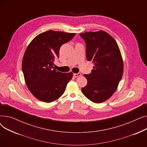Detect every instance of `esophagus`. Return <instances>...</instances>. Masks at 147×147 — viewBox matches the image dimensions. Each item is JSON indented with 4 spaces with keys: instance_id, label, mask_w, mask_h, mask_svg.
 I'll list each match as a JSON object with an SVG mask.
<instances>
[{
    "instance_id": "esophagus-1",
    "label": "esophagus",
    "mask_w": 147,
    "mask_h": 147,
    "mask_svg": "<svg viewBox=\"0 0 147 147\" xmlns=\"http://www.w3.org/2000/svg\"><path fill=\"white\" fill-rule=\"evenodd\" d=\"M80 76H81V73H74V74H73V76L74 77V78H78V77Z\"/></svg>"
}]
</instances>
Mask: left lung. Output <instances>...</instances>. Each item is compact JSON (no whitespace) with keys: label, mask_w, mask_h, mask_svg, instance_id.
<instances>
[{"label":"left lung","mask_w":147,"mask_h":147,"mask_svg":"<svg viewBox=\"0 0 147 147\" xmlns=\"http://www.w3.org/2000/svg\"><path fill=\"white\" fill-rule=\"evenodd\" d=\"M86 43V58L94 64L82 88L83 95L95 103L109 99L116 90L123 73V63L118 45L104 31L80 34Z\"/></svg>","instance_id":"left-lung-1"}]
</instances>
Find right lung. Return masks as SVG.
Listing matches in <instances>:
<instances>
[{
  "mask_svg": "<svg viewBox=\"0 0 147 147\" xmlns=\"http://www.w3.org/2000/svg\"><path fill=\"white\" fill-rule=\"evenodd\" d=\"M75 33L49 30L37 35L25 51L22 70L29 90L38 100L51 102L64 94L73 73H63L53 67L61 46Z\"/></svg>",
  "mask_w": 147,
  "mask_h": 147,
  "instance_id": "1",
  "label": "right lung"
}]
</instances>
